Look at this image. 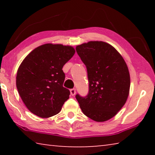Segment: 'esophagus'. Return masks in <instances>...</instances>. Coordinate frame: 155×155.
I'll use <instances>...</instances> for the list:
<instances>
[{
    "label": "esophagus",
    "mask_w": 155,
    "mask_h": 155,
    "mask_svg": "<svg viewBox=\"0 0 155 155\" xmlns=\"http://www.w3.org/2000/svg\"><path fill=\"white\" fill-rule=\"evenodd\" d=\"M70 94H71L72 96H74L76 94V90L75 89H71L70 90Z\"/></svg>",
    "instance_id": "1"
}]
</instances>
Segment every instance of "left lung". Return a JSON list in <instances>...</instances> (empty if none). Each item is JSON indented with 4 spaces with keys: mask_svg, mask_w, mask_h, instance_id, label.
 <instances>
[{
    "mask_svg": "<svg viewBox=\"0 0 155 155\" xmlns=\"http://www.w3.org/2000/svg\"><path fill=\"white\" fill-rule=\"evenodd\" d=\"M87 67L89 94L76 96L86 116L96 122L112 118L124 105L130 79L124 58L114 46L102 41H90L76 47Z\"/></svg>",
    "mask_w": 155,
    "mask_h": 155,
    "instance_id": "obj_1",
    "label": "left lung"
}]
</instances>
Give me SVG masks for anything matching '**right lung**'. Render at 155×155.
Instances as JSON below:
<instances>
[{"instance_id": "right-lung-1", "label": "right lung", "mask_w": 155, "mask_h": 155, "mask_svg": "<svg viewBox=\"0 0 155 155\" xmlns=\"http://www.w3.org/2000/svg\"><path fill=\"white\" fill-rule=\"evenodd\" d=\"M74 53L71 46L48 43L33 50L21 63L16 87L32 114L47 118L61 111L70 94L63 87L65 74L62 68Z\"/></svg>"}]
</instances>
